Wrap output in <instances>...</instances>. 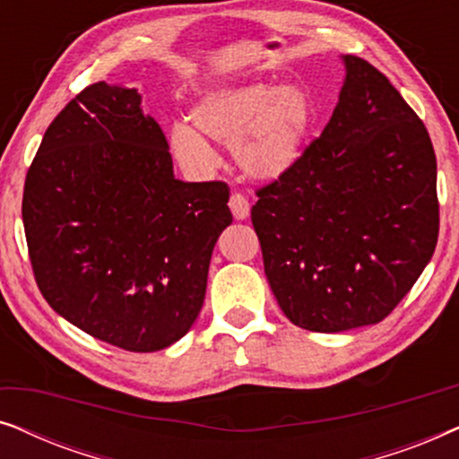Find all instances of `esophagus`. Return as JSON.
<instances>
[{"mask_svg":"<svg viewBox=\"0 0 459 459\" xmlns=\"http://www.w3.org/2000/svg\"><path fill=\"white\" fill-rule=\"evenodd\" d=\"M230 211L231 215L236 219H247L250 215V203L247 200V196H242L240 192H234L230 196Z\"/></svg>","mask_w":459,"mask_h":459,"instance_id":"1","label":"esophagus"}]
</instances>
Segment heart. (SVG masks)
Segmentation results:
<instances>
[{
	"instance_id": "b5f03b06",
	"label": "heart",
	"mask_w": 459,
	"mask_h": 459,
	"mask_svg": "<svg viewBox=\"0 0 459 459\" xmlns=\"http://www.w3.org/2000/svg\"><path fill=\"white\" fill-rule=\"evenodd\" d=\"M192 121L198 132L184 123L171 129V148L186 169L206 173L217 167V152L206 134L236 148L238 162L253 178L273 179L297 165L303 154L313 125V104L299 85L250 83L204 96L194 108Z\"/></svg>"
}]
</instances>
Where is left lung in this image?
<instances>
[{"mask_svg":"<svg viewBox=\"0 0 459 459\" xmlns=\"http://www.w3.org/2000/svg\"><path fill=\"white\" fill-rule=\"evenodd\" d=\"M344 65L322 135L256 190L250 211L280 309L311 332L382 322L438 238L437 156L422 118L368 60Z\"/></svg>","mask_w":459,"mask_h":459,"instance_id":"8db88e82","label":"left lung"}]
</instances>
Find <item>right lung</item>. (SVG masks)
Here are the masks:
<instances>
[{
  "mask_svg": "<svg viewBox=\"0 0 459 459\" xmlns=\"http://www.w3.org/2000/svg\"><path fill=\"white\" fill-rule=\"evenodd\" d=\"M140 102L100 81L60 110L27 171L22 223L49 307L98 341L150 353L196 322L231 212L223 181L175 179Z\"/></svg>",
  "mask_w": 459,
  "mask_h": 459,
  "instance_id": "obj_1",
  "label": "right lung"
}]
</instances>
